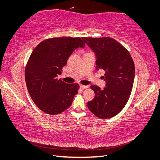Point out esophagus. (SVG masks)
Wrapping results in <instances>:
<instances>
[{"mask_svg":"<svg viewBox=\"0 0 160 160\" xmlns=\"http://www.w3.org/2000/svg\"><path fill=\"white\" fill-rule=\"evenodd\" d=\"M88 86H83V85H80V88L81 90H84L86 88H88Z\"/></svg>","mask_w":160,"mask_h":160,"instance_id":"esophagus-1","label":"esophagus"}]
</instances>
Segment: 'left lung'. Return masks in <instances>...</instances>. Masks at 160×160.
<instances>
[{
	"label": "left lung",
	"mask_w": 160,
	"mask_h": 160,
	"mask_svg": "<svg viewBox=\"0 0 160 160\" xmlns=\"http://www.w3.org/2000/svg\"><path fill=\"white\" fill-rule=\"evenodd\" d=\"M97 57V69L105 71V88L90 86L95 97L88 102L90 111L100 118L115 116L124 108L132 90L135 66L129 51L112 38H82Z\"/></svg>",
	"instance_id": "obj_1"
}]
</instances>
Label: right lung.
I'll use <instances>...</instances> for the list:
<instances>
[{
	"mask_svg": "<svg viewBox=\"0 0 160 160\" xmlns=\"http://www.w3.org/2000/svg\"><path fill=\"white\" fill-rule=\"evenodd\" d=\"M79 47H85L80 38H49L34 48L28 60L24 72L28 92L37 107L48 114L64 112L78 93L79 84L66 83L58 77Z\"/></svg>",
	"mask_w": 160,
	"mask_h": 160,
	"instance_id": "1",
	"label": "right lung"
}]
</instances>
